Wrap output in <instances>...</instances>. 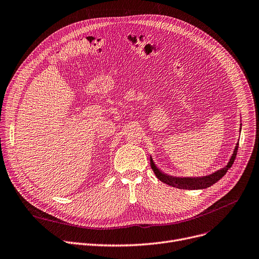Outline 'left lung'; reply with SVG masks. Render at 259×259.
Returning <instances> with one entry per match:
<instances>
[{
  "label": "left lung",
  "instance_id": "8db88e82",
  "mask_svg": "<svg viewBox=\"0 0 259 259\" xmlns=\"http://www.w3.org/2000/svg\"><path fill=\"white\" fill-rule=\"evenodd\" d=\"M240 131H241V126H240ZM237 150H238V143L235 146V149H234L232 156H231V158H230V161L228 162V165L225 168H223L221 170H217L216 172H214L212 174H209L206 176H200V178H175V176L167 175L165 173H162L161 171H159V169L155 166V164L153 162V159L151 156H150V165H151L153 172L157 176V179L160 182L165 183L169 186L176 187L179 189H186V190L206 189V188H209L212 185H214L216 182H219L227 173V171L231 167H232L233 162L235 160V157H236V154H237Z\"/></svg>",
  "mask_w": 259,
  "mask_h": 259
}]
</instances>
